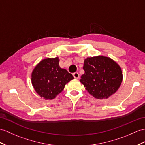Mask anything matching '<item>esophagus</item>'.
Returning a JSON list of instances; mask_svg holds the SVG:
<instances>
[{"mask_svg":"<svg viewBox=\"0 0 145 145\" xmlns=\"http://www.w3.org/2000/svg\"><path fill=\"white\" fill-rule=\"evenodd\" d=\"M73 76H74V78H76V79H79V74L78 73V72H75V73H74L73 74Z\"/></svg>","mask_w":145,"mask_h":145,"instance_id":"esophagus-1","label":"esophagus"}]
</instances>
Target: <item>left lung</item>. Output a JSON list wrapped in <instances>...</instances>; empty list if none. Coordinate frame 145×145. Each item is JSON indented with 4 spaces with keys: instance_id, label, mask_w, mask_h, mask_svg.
<instances>
[{
    "instance_id": "obj_1",
    "label": "left lung",
    "mask_w": 145,
    "mask_h": 145,
    "mask_svg": "<svg viewBox=\"0 0 145 145\" xmlns=\"http://www.w3.org/2000/svg\"><path fill=\"white\" fill-rule=\"evenodd\" d=\"M85 73L80 82L91 95L105 99L114 94L122 81L120 66L111 58L103 56L87 58L84 60Z\"/></svg>"
}]
</instances>
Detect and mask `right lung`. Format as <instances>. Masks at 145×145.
Wrapping results in <instances>:
<instances>
[{
  "label": "right lung",
  "mask_w": 145,
  "mask_h": 145,
  "mask_svg": "<svg viewBox=\"0 0 145 145\" xmlns=\"http://www.w3.org/2000/svg\"><path fill=\"white\" fill-rule=\"evenodd\" d=\"M32 84L37 93L45 100H52L61 93L66 84L74 79L71 74L59 66L58 58H46L35 67Z\"/></svg>",
  "instance_id": "right-lung-1"
}]
</instances>
